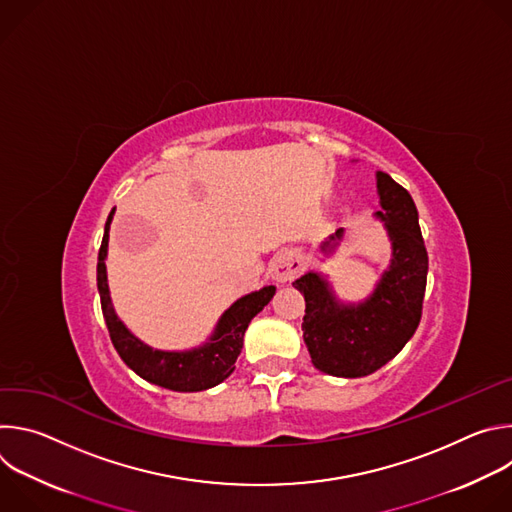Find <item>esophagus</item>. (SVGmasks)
<instances>
[{"label": "esophagus", "instance_id": "34e87169", "mask_svg": "<svg viewBox=\"0 0 512 512\" xmlns=\"http://www.w3.org/2000/svg\"><path fill=\"white\" fill-rule=\"evenodd\" d=\"M302 271V259L294 251H281L271 261V277L277 283L294 281Z\"/></svg>", "mask_w": 512, "mask_h": 512}]
</instances>
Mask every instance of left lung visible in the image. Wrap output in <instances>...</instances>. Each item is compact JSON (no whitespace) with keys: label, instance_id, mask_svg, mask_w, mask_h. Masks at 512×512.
I'll list each match as a JSON object with an SVG mask.
<instances>
[{"label":"left lung","instance_id":"left-lung-1","mask_svg":"<svg viewBox=\"0 0 512 512\" xmlns=\"http://www.w3.org/2000/svg\"><path fill=\"white\" fill-rule=\"evenodd\" d=\"M381 210L391 239V263L383 271L373 294L358 304L340 302L328 279L308 271L294 281L304 294V342L314 367L332 377H367L395 358L415 334L427 283V251L423 245L419 216L411 194L389 174L377 172ZM344 237L338 229L322 245L330 255Z\"/></svg>","mask_w":512,"mask_h":512}]
</instances>
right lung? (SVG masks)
<instances>
[{
	"label": "right lung",
	"mask_w": 512,
	"mask_h": 512,
	"mask_svg": "<svg viewBox=\"0 0 512 512\" xmlns=\"http://www.w3.org/2000/svg\"><path fill=\"white\" fill-rule=\"evenodd\" d=\"M111 210L105 235L99 249V263H97V287L101 296V308L105 316V324L109 328L111 342L127 367L137 373L141 379L154 383L158 387L180 391V393H194L216 387L223 383L233 371L237 356L243 348V336L249 322L271 302L275 296V287L265 285L253 294L239 298L223 316L218 320L214 332L210 334L208 342L198 348L170 352V350H156L148 344H143L137 336H133L125 324L117 318L115 308L111 304L109 283H107V247H109V227L113 221Z\"/></svg>",
	"instance_id": "add662e5"
}]
</instances>
